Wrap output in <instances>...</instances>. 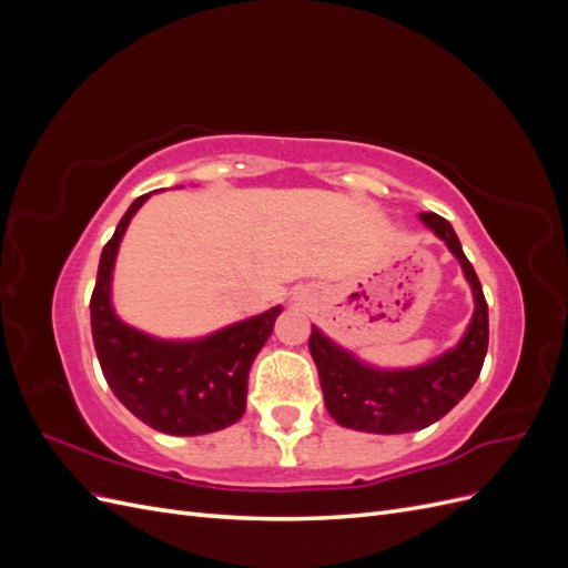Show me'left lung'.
Wrapping results in <instances>:
<instances>
[{"label": "left lung", "instance_id": "obj_1", "mask_svg": "<svg viewBox=\"0 0 568 568\" xmlns=\"http://www.w3.org/2000/svg\"><path fill=\"white\" fill-rule=\"evenodd\" d=\"M459 261L474 294V315L462 341L448 353L412 369H376L324 336L311 334L324 405L336 424L367 434H407L438 422L469 393L488 351V303L453 225L436 213L419 215Z\"/></svg>", "mask_w": 568, "mask_h": 568}]
</instances>
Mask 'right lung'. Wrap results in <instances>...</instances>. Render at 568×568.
<instances>
[{
  "label": "right lung",
  "mask_w": 568,
  "mask_h": 568,
  "mask_svg": "<svg viewBox=\"0 0 568 568\" xmlns=\"http://www.w3.org/2000/svg\"><path fill=\"white\" fill-rule=\"evenodd\" d=\"M149 196L132 201L101 251L90 301L94 351L113 395L136 419L170 436L213 434L242 419L251 365L282 307L194 341H163L120 320L111 305L115 255Z\"/></svg>",
  "instance_id": "obj_1"
}]
</instances>
